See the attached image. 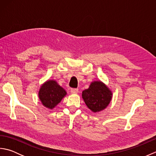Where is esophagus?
Listing matches in <instances>:
<instances>
[{
  "label": "esophagus",
  "instance_id": "esophagus-1",
  "mask_svg": "<svg viewBox=\"0 0 156 156\" xmlns=\"http://www.w3.org/2000/svg\"><path fill=\"white\" fill-rule=\"evenodd\" d=\"M70 92L72 94H76L78 92V88H71Z\"/></svg>",
  "mask_w": 156,
  "mask_h": 156
}]
</instances>
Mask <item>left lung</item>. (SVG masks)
<instances>
[{
  "label": "left lung",
  "mask_w": 156,
  "mask_h": 156,
  "mask_svg": "<svg viewBox=\"0 0 156 156\" xmlns=\"http://www.w3.org/2000/svg\"><path fill=\"white\" fill-rule=\"evenodd\" d=\"M82 98L87 107L96 112L107 107L111 100L112 93L101 82H94L82 92Z\"/></svg>",
  "instance_id": "8db88e82"
}]
</instances>
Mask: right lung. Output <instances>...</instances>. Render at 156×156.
Instances as JSON below:
<instances>
[{
  "instance_id": "obj_1",
  "label": "right lung",
  "mask_w": 156,
  "mask_h": 156,
  "mask_svg": "<svg viewBox=\"0 0 156 156\" xmlns=\"http://www.w3.org/2000/svg\"><path fill=\"white\" fill-rule=\"evenodd\" d=\"M66 94L64 89L54 80H49L45 83L39 92L42 104L49 109L54 108Z\"/></svg>"
}]
</instances>
